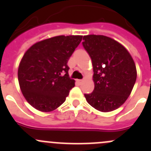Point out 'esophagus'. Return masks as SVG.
<instances>
[{
    "mask_svg": "<svg viewBox=\"0 0 151 151\" xmlns=\"http://www.w3.org/2000/svg\"><path fill=\"white\" fill-rule=\"evenodd\" d=\"M77 82H78V84H80V85H81V84L82 83V82H83V80H78Z\"/></svg>",
    "mask_w": 151,
    "mask_h": 151,
    "instance_id": "34e87169",
    "label": "esophagus"
}]
</instances>
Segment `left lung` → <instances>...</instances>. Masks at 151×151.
Here are the masks:
<instances>
[{
	"label": "left lung",
	"instance_id": "1",
	"mask_svg": "<svg viewBox=\"0 0 151 151\" xmlns=\"http://www.w3.org/2000/svg\"><path fill=\"white\" fill-rule=\"evenodd\" d=\"M84 48L93 65L94 89L86 101L101 112L116 110L127 100L137 78L132 57L125 47L104 35L83 37Z\"/></svg>",
	"mask_w": 151,
	"mask_h": 151
}]
</instances>
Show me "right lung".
Returning <instances> with one entry per match:
<instances>
[{"label": "right lung", "mask_w": 151, "mask_h": 151, "mask_svg": "<svg viewBox=\"0 0 151 151\" xmlns=\"http://www.w3.org/2000/svg\"><path fill=\"white\" fill-rule=\"evenodd\" d=\"M82 39V35L56 36L37 42L25 53L19 66V84L36 110L53 111L66 101L75 86L67 62Z\"/></svg>", "instance_id": "add662e5"}]
</instances>
